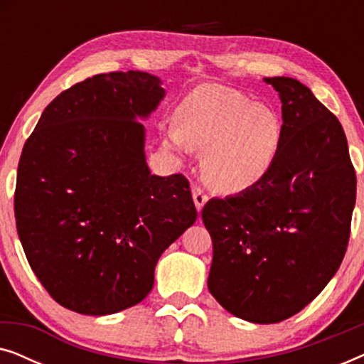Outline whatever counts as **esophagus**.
Masks as SVG:
<instances>
[{
    "instance_id": "obj_1",
    "label": "esophagus",
    "mask_w": 364,
    "mask_h": 364,
    "mask_svg": "<svg viewBox=\"0 0 364 364\" xmlns=\"http://www.w3.org/2000/svg\"><path fill=\"white\" fill-rule=\"evenodd\" d=\"M192 197H193V203H196L197 210L200 212L202 208H203V205H205L207 200H208L207 193L203 192V188H202V187H197V186H196V187L192 188Z\"/></svg>"
}]
</instances>
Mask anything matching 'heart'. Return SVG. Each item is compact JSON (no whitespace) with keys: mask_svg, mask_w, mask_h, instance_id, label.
I'll return each mask as SVG.
<instances>
[{"mask_svg":"<svg viewBox=\"0 0 364 364\" xmlns=\"http://www.w3.org/2000/svg\"><path fill=\"white\" fill-rule=\"evenodd\" d=\"M162 139L178 156L203 149L202 172L218 192L255 187L275 166L283 127L272 107L235 89L205 84L188 92L176 109V124Z\"/></svg>","mask_w":364,"mask_h":364,"instance_id":"heart-1","label":"heart"}]
</instances>
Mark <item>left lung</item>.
<instances>
[{
	"instance_id": "obj_1",
	"label": "left lung",
	"mask_w": 364,
	"mask_h": 364,
	"mask_svg": "<svg viewBox=\"0 0 364 364\" xmlns=\"http://www.w3.org/2000/svg\"><path fill=\"white\" fill-rule=\"evenodd\" d=\"M282 101L283 141L270 173L202 208L213 258L208 291L228 313L270 325L301 311L346 253L356 173L345 131L305 84L265 77Z\"/></svg>"
}]
</instances>
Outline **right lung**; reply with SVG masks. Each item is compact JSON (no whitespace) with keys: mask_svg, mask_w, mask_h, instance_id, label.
Masks as SVG:
<instances>
[{"mask_svg":"<svg viewBox=\"0 0 364 364\" xmlns=\"http://www.w3.org/2000/svg\"><path fill=\"white\" fill-rule=\"evenodd\" d=\"M164 96L149 73L97 74L53 99L24 144L18 235L68 310L102 316L137 305L164 250L197 220L187 178L152 176L146 162L139 119Z\"/></svg>","mask_w":364,"mask_h":364,"instance_id":"add662e5","label":"right lung"}]
</instances>
